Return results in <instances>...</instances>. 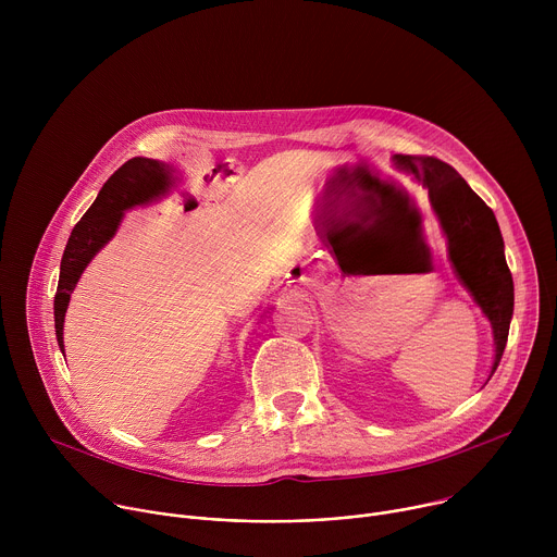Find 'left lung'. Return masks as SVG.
Listing matches in <instances>:
<instances>
[{"instance_id": "8db88e82", "label": "left lung", "mask_w": 557, "mask_h": 557, "mask_svg": "<svg viewBox=\"0 0 557 557\" xmlns=\"http://www.w3.org/2000/svg\"><path fill=\"white\" fill-rule=\"evenodd\" d=\"M396 163L410 170L428 187L432 207L447 235L454 271L492 322L496 344L494 374L507 346L513 314V280L505 260V243L496 215L460 174L438 158L399 153Z\"/></svg>"}]
</instances>
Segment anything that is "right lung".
<instances>
[{
	"instance_id": "right-lung-1",
	"label": "right lung",
	"mask_w": 557,
	"mask_h": 557,
	"mask_svg": "<svg viewBox=\"0 0 557 557\" xmlns=\"http://www.w3.org/2000/svg\"><path fill=\"white\" fill-rule=\"evenodd\" d=\"M168 185V165L151 158H132L119 168L99 191L92 207L78 220L67 237L61 258V273L54 293V333L63 352V320L78 277L97 251L116 233L125 209L143 205Z\"/></svg>"
}]
</instances>
